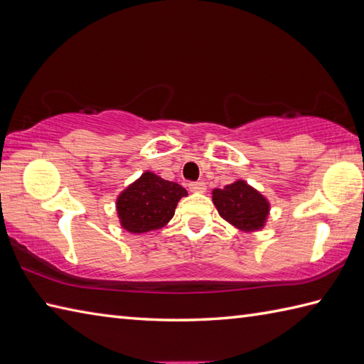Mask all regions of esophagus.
Here are the masks:
<instances>
[{"mask_svg": "<svg viewBox=\"0 0 364 364\" xmlns=\"http://www.w3.org/2000/svg\"><path fill=\"white\" fill-rule=\"evenodd\" d=\"M189 189L192 192H198V194H202V192L206 191V184L205 181H192L189 183Z\"/></svg>", "mask_w": 364, "mask_h": 364, "instance_id": "34e87169", "label": "esophagus"}]
</instances>
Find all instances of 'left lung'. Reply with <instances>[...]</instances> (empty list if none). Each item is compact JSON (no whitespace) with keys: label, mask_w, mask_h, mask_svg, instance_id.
<instances>
[{"label":"left lung","mask_w":364,"mask_h":364,"mask_svg":"<svg viewBox=\"0 0 364 364\" xmlns=\"http://www.w3.org/2000/svg\"><path fill=\"white\" fill-rule=\"evenodd\" d=\"M213 202L220 218L245 231L262 228L269 214L267 200L242 180L214 189Z\"/></svg>","instance_id":"left-lung-1"}]
</instances>
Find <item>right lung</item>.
<instances>
[{
  "label": "right lung",
  "mask_w": 364,
  "mask_h": 364,
  "mask_svg": "<svg viewBox=\"0 0 364 364\" xmlns=\"http://www.w3.org/2000/svg\"><path fill=\"white\" fill-rule=\"evenodd\" d=\"M184 196H188V191L178 183L145 172L117 198L122 227L131 233H145L164 227L173 218L175 208Z\"/></svg>",
  "instance_id": "add662e5"
}]
</instances>
